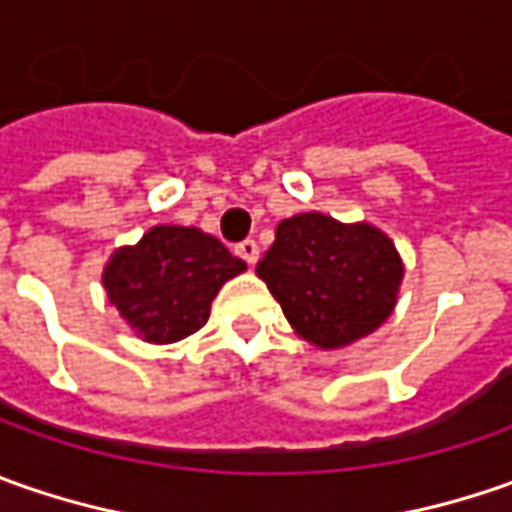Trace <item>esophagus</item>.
<instances>
[{
  "mask_svg": "<svg viewBox=\"0 0 512 512\" xmlns=\"http://www.w3.org/2000/svg\"><path fill=\"white\" fill-rule=\"evenodd\" d=\"M236 256H242L247 265L253 267L256 265V259H259V245H256L253 239H245V242H239V245H236Z\"/></svg>",
  "mask_w": 512,
  "mask_h": 512,
  "instance_id": "obj_1",
  "label": "esophagus"
}]
</instances>
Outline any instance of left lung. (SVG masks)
I'll use <instances>...</instances> for the list:
<instances>
[{
	"mask_svg": "<svg viewBox=\"0 0 512 512\" xmlns=\"http://www.w3.org/2000/svg\"><path fill=\"white\" fill-rule=\"evenodd\" d=\"M256 273L296 333L319 347H344L393 313L402 259L376 227L299 213L279 222Z\"/></svg>",
	"mask_w": 512,
	"mask_h": 512,
	"instance_id": "8db88e82",
	"label": "left lung"
}]
</instances>
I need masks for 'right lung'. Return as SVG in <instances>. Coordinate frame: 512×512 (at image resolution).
Returning a JSON list of instances; mask_svg holds the SVG:
<instances>
[{
	"mask_svg": "<svg viewBox=\"0 0 512 512\" xmlns=\"http://www.w3.org/2000/svg\"><path fill=\"white\" fill-rule=\"evenodd\" d=\"M245 262L196 227L159 225L136 247H122L105 267L110 305L148 342H179L210 316L219 287Z\"/></svg>",
	"mask_w": 512,
	"mask_h": 512,
	"instance_id": "add662e5",
	"label": "right lung"
}]
</instances>
